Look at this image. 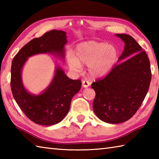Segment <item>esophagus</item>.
Returning <instances> with one entry per match:
<instances>
[{
	"mask_svg": "<svg viewBox=\"0 0 159 159\" xmlns=\"http://www.w3.org/2000/svg\"><path fill=\"white\" fill-rule=\"evenodd\" d=\"M82 85L83 87H88L90 85V83L89 81H87V80H83L82 82Z\"/></svg>",
	"mask_w": 159,
	"mask_h": 159,
	"instance_id": "1",
	"label": "esophagus"
}]
</instances>
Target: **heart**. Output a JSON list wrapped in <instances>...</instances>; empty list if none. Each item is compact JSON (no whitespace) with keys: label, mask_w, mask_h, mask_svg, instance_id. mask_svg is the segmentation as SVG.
<instances>
[{"label":"heart","mask_w":159,"mask_h":159,"mask_svg":"<svg viewBox=\"0 0 159 159\" xmlns=\"http://www.w3.org/2000/svg\"><path fill=\"white\" fill-rule=\"evenodd\" d=\"M119 51L113 45L106 42L87 41L78 44L74 55H67L70 68L81 72V64L88 66L89 74L93 77H102L109 74L117 63Z\"/></svg>","instance_id":"obj_1"}]
</instances>
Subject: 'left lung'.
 Segmentation results:
<instances>
[{"label":"left lung","instance_id":"1","mask_svg":"<svg viewBox=\"0 0 159 159\" xmlns=\"http://www.w3.org/2000/svg\"><path fill=\"white\" fill-rule=\"evenodd\" d=\"M125 43L124 51L111 72L92 84L96 92L94 113L109 124H120L133 117L149 89L152 73L148 57L135 39L116 34Z\"/></svg>","mask_w":159,"mask_h":159}]
</instances>
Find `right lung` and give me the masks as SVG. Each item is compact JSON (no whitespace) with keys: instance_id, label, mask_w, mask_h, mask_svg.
<instances>
[{"instance_id":"add662e5","label":"right lung","mask_w":159,"mask_h":159,"mask_svg":"<svg viewBox=\"0 0 159 159\" xmlns=\"http://www.w3.org/2000/svg\"><path fill=\"white\" fill-rule=\"evenodd\" d=\"M66 33L52 30L32 39L14 57L11 70V89L13 98L29 119L39 125L51 126L60 122L68 112L71 100L81 87L80 80H72L57 66L48 87L39 95L26 90L22 80V69L28 57L52 53L63 58Z\"/></svg>"}]
</instances>
